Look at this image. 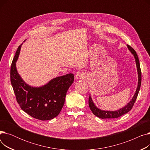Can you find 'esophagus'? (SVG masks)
Returning <instances> with one entry per match:
<instances>
[{
    "mask_svg": "<svg viewBox=\"0 0 150 150\" xmlns=\"http://www.w3.org/2000/svg\"><path fill=\"white\" fill-rule=\"evenodd\" d=\"M85 76V75L83 71H78V72L75 74V77L76 79H83Z\"/></svg>",
    "mask_w": 150,
    "mask_h": 150,
    "instance_id": "esophagus-1",
    "label": "esophagus"
}]
</instances>
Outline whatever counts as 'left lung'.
Returning a JSON list of instances; mask_svg holds the SVG:
<instances>
[{
  "instance_id": "obj_1",
  "label": "left lung",
  "mask_w": 150,
  "mask_h": 150,
  "mask_svg": "<svg viewBox=\"0 0 150 150\" xmlns=\"http://www.w3.org/2000/svg\"><path fill=\"white\" fill-rule=\"evenodd\" d=\"M128 50L129 52L132 54L134 56V58L135 59L136 61V65L137 68V72L138 75V83H137V86L136 90V92L134 94L132 98H131V100H130L128 103L124 106L123 108L117 109L116 111H105V110H102L99 108H98L95 103H93V100L91 96V94L89 95V106L91 110L92 113L96 115L97 117L101 118V119H115V118L119 117L125 114L128 113L131 109H132L134 104L135 101L136 100V98L137 97L138 93L140 88L141 85V70L140 67V63L139 60L137 57V54L136 53V51L134 50L131 47H130L128 45H127Z\"/></svg>"
}]
</instances>
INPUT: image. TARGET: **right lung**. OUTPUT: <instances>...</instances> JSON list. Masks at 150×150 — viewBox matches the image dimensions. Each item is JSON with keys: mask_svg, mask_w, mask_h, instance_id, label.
I'll list each match as a JSON object with an SVG mask.
<instances>
[{"mask_svg": "<svg viewBox=\"0 0 150 150\" xmlns=\"http://www.w3.org/2000/svg\"><path fill=\"white\" fill-rule=\"evenodd\" d=\"M19 45L11 66V83L21 108L36 119L49 120L58 115L64 105L67 92L74 80L73 74L57 76L41 86H30L19 74L16 61Z\"/></svg>", "mask_w": 150, "mask_h": 150, "instance_id": "right-lung-1", "label": "right lung"}]
</instances>
